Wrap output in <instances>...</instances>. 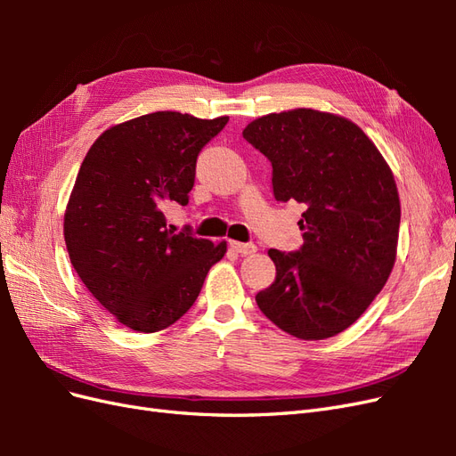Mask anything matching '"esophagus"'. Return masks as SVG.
Returning a JSON list of instances; mask_svg holds the SVG:
<instances>
[{
  "instance_id": "obj_1",
  "label": "esophagus",
  "mask_w": 456,
  "mask_h": 456,
  "mask_svg": "<svg viewBox=\"0 0 456 456\" xmlns=\"http://www.w3.org/2000/svg\"><path fill=\"white\" fill-rule=\"evenodd\" d=\"M230 249L236 251L240 255H253L256 253V245L255 243H241V241H230Z\"/></svg>"
}]
</instances>
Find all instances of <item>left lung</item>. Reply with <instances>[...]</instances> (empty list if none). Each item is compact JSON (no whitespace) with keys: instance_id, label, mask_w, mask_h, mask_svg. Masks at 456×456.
<instances>
[{"instance_id":"1","label":"left lung","mask_w":456,"mask_h":456,"mask_svg":"<svg viewBox=\"0 0 456 456\" xmlns=\"http://www.w3.org/2000/svg\"><path fill=\"white\" fill-rule=\"evenodd\" d=\"M243 139L270 159L273 198L306 207L298 220L305 245L268 251L275 281L256 305L297 338L335 337L394 268L402 207L392 169L355 123L312 108L262 116Z\"/></svg>"}]
</instances>
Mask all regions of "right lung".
I'll return each mask as SVG.
<instances>
[{
	"mask_svg": "<svg viewBox=\"0 0 456 456\" xmlns=\"http://www.w3.org/2000/svg\"><path fill=\"white\" fill-rule=\"evenodd\" d=\"M228 116L154 112L106 129L81 163L64 213V241L79 280L119 323L156 333L194 305L226 241L167 228L186 205L201 148Z\"/></svg>",
	"mask_w": 456,
	"mask_h": 456,
	"instance_id": "right-lung-1",
	"label": "right lung"
}]
</instances>
